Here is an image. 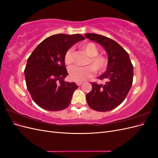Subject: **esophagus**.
Listing matches in <instances>:
<instances>
[{"instance_id":"esophagus-1","label":"esophagus","mask_w":158,"mask_h":158,"mask_svg":"<svg viewBox=\"0 0 158 158\" xmlns=\"http://www.w3.org/2000/svg\"><path fill=\"white\" fill-rule=\"evenodd\" d=\"M82 84H83V82H76V84H77L78 86H80Z\"/></svg>"}]
</instances>
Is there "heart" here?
Returning a JSON list of instances; mask_svg holds the SVG:
<instances>
[{
  "mask_svg": "<svg viewBox=\"0 0 158 158\" xmlns=\"http://www.w3.org/2000/svg\"><path fill=\"white\" fill-rule=\"evenodd\" d=\"M89 58L86 61L88 66H73L69 69L70 78L76 82H84L94 75L95 70L97 73H102L106 70L108 64V60L106 56L98 54V47L92 42L84 43L80 45ZM64 61L66 65H70L74 61V50L69 49L66 51Z\"/></svg>",
  "mask_w": 158,
  "mask_h": 158,
  "instance_id": "b5f03b06",
  "label": "heart"
}]
</instances>
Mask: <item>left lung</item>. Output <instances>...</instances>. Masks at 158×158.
Instances as JSON below:
<instances>
[{
  "label": "left lung",
  "mask_w": 158,
  "mask_h": 158,
  "mask_svg": "<svg viewBox=\"0 0 158 158\" xmlns=\"http://www.w3.org/2000/svg\"><path fill=\"white\" fill-rule=\"evenodd\" d=\"M85 36L102 45L108 56L107 70L98 77L107 82L103 85L92 83V89L86 94L88 104L95 111H111L125 100L131 88L133 66L128 52L116 41L95 33H85Z\"/></svg>",
  "instance_id": "8db88e82"
}]
</instances>
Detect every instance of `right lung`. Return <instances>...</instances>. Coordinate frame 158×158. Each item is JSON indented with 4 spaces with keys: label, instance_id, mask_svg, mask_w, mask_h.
<instances>
[{
    "label": "right lung",
    "instance_id": "1",
    "mask_svg": "<svg viewBox=\"0 0 158 158\" xmlns=\"http://www.w3.org/2000/svg\"><path fill=\"white\" fill-rule=\"evenodd\" d=\"M85 40L80 34L59 33L46 38L32 52L24 70L27 88L34 102L50 111L68 107L78 86L65 82L69 74L65 67L66 51Z\"/></svg>",
    "mask_w": 158,
    "mask_h": 158
}]
</instances>
